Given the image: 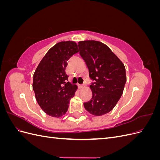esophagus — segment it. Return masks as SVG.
<instances>
[{"instance_id": "obj_1", "label": "esophagus", "mask_w": 160, "mask_h": 160, "mask_svg": "<svg viewBox=\"0 0 160 160\" xmlns=\"http://www.w3.org/2000/svg\"><path fill=\"white\" fill-rule=\"evenodd\" d=\"M84 87H85V85H84V84H83V85H79V88L80 89L83 88Z\"/></svg>"}]
</instances>
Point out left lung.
<instances>
[{"instance_id":"1","label":"left lung","mask_w":160,"mask_h":160,"mask_svg":"<svg viewBox=\"0 0 160 160\" xmlns=\"http://www.w3.org/2000/svg\"><path fill=\"white\" fill-rule=\"evenodd\" d=\"M79 54L89 69L92 98L84 103L85 109L95 116L112 110L122 95L126 82L123 62L109 48L97 41L78 42Z\"/></svg>"}]
</instances>
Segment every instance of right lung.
<instances>
[{
  "label": "right lung",
  "instance_id": "1",
  "mask_svg": "<svg viewBox=\"0 0 160 160\" xmlns=\"http://www.w3.org/2000/svg\"><path fill=\"white\" fill-rule=\"evenodd\" d=\"M74 41H61L51 47L42 58L33 75L32 89L44 112L54 118L65 114L70 99L77 89L68 82L65 73L67 61L78 52Z\"/></svg>",
  "mask_w": 160,
  "mask_h": 160
}]
</instances>
